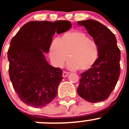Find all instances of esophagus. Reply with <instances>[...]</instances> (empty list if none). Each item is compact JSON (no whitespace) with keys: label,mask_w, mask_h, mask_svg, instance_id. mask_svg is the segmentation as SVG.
Here are the masks:
<instances>
[{"label":"esophagus","mask_w":129,"mask_h":129,"mask_svg":"<svg viewBox=\"0 0 129 129\" xmlns=\"http://www.w3.org/2000/svg\"><path fill=\"white\" fill-rule=\"evenodd\" d=\"M69 73L67 72V71H63V73H62V76H63V77H66L69 75Z\"/></svg>","instance_id":"34e87169"}]
</instances>
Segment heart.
<instances>
[{
    "mask_svg": "<svg viewBox=\"0 0 129 129\" xmlns=\"http://www.w3.org/2000/svg\"><path fill=\"white\" fill-rule=\"evenodd\" d=\"M49 55L56 67H62L69 56V68L85 71L96 62L99 49L97 44L85 33L72 31L65 33L60 39H55L51 42Z\"/></svg>",
    "mask_w": 129,
    "mask_h": 129,
    "instance_id": "b5f03b06",
    "label": "heart"
}]
</instances>
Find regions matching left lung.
I'll use <instances>...</instances> for the list:
<instances>
[{"label":"left lung","mask_w":129,"mask_h":129,"mask_svg":"<svg viewBox=\"0 0 129 129\" xmlns=\"http://www.w3.org/2000/svg\"><path fill=\"white\" fill-rule=\"evenodd\" d=\"M85 27L99 49V57L93 67L80 74L77 91L82 99L91 103L109 98L120 74V50L115 36L104 25L92 19L77 22Z\"/></svg>","instance_id":"1"}]
</instances>
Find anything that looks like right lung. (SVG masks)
I'll return each mask as SVG.
<instances>
[{
  "mask_svg": "<svg viewBox=\"0 0 129 129\" xmlns=\"http://www.w3.org/2000/svg\"><path fill=\"white\" fill-rule=\"evenodd\" d=\"M71 27V22L65 20L31 21L23 25L11 40L7 53L9 77L24 103L43 107L56 97L63 71L50 66L43 52H49L55 32L63 33Z\"/></svg>",
  "mask_w": 129,
  "mask_h": 129,
  "instance_id": "right-lung-1",
  "label": "right lung"
}]
</instances>
